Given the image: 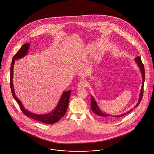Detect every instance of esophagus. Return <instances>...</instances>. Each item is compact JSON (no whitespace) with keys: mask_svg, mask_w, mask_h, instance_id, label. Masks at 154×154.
I'll return each mask as SVG.
<instances>
[{"mask_svg":"<svg viewBox=\"0 0 154 154\" xmlns=\"http://www.w3.org/2000/svg\"><path fill=\"white\" fill-rule=\"evenodd\" d=\"M87 82L85 81H81L78 84V86L80 88H83L87 86Z\"/></svg>","mask_w":154,"mask_h":154,"instance_id":"1","label":"esophagus"}]
</instances>
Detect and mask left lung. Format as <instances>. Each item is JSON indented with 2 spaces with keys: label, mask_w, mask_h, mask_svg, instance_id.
Segmentation results:
<instances>
[{
  "label": "left lung",
  "mask_w": 154,
  "mask_h": 154,
  "mask_svg": "<svg viewBox=\"0 0 154 154\" xmlns=\"http://www.w3.org/2000/svg\"><path fill=\"white\" fill-rule=\"evenodd\" d=\"M135 62H137L138 66H139L140 68V70L141 72V74H142V88H141V89H140V98H139V100H138V102L137 103V104L135 105V108L137 107L139 105H140V102L141 101V99L143 97V85H144V82H145V69H144V66L141 61V59L140 57V56H138L137 57H135ZM91 109L93 112H94L95 114H97L98 116H101V117H103V118H109V117H116V118H119V117H121L122 116H124L126 114H128V113H129L130 112H131L132 111V109H131L129 111L125 113L124 114H122L121 115H116V116H112L111 115H109V114H106V113H104V112H102L100 111V109H99V106H98V105H97V103L96 102L95 100L94 99V97L92 96L91 97Z\"/></svg>",
  "instance_id": "obj_1"
}]
</instances>
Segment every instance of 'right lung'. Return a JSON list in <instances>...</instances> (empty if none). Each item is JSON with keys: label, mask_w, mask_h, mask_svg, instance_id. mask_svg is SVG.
<instances>
[{"label": "right lung", "mask_w": 154, "mask_h": 154, "mask_svg": "<svg viewBox=\"0 0 154 154\" xmlns=\"http://www.w3.org/2000/svg\"><path fill=\"white\" fill-rule=\"evenodd\" d=\"M30 43H25L24 44L20 49L17 51V52L14 55L12 62L11 66V76H10V86L11 89V92L12 95L14 98V99L18 103L19 107L21 111L25 115L30 118L33 119L36 121H38L42 122L43 123L46 124H52L56 123L59 121L65 114L67 111L68 104H69V100L70 97V92L71 91H68L66 92H63L61 98L59 100L58 104L57 105L56 108L52 112H50L47 114H42V115H38L35 114L31 112L28 111L22 105V102L19 100V99L16 97L15 93L14 92V84H13V75H14V60L17 59H19L25 56L28 53L29 50V46Z\"/></svg>", "instance_id": "right-lung-1"}]
</instances>
